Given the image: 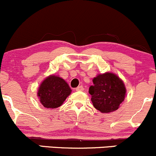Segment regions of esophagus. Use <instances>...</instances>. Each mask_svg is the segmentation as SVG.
<instances>
[{
    "label": "esophagus",
    "instance_id": "obj_1",
    "mask_svg": "<svg viewBox=\"0 0 156 156\" xmlns=\"http://www.w3.org/2000/svg\"><path fill=\"white\" fill-rule=\"evenodd\" d=\"M83 90H84V88H83V85H80V86H78L77 88H76V91H83Z\"/></svg>",
    "mask_w": 156,
    "mask_h": 156
}]
</instances>
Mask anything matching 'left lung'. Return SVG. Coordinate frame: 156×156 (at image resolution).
<instances>
[{
    "instance_id": "8db88e82",
    "label": "left lung",
    "mask_w": 156,
    "mask_h": 156,
    "mask_svg": "<svg viewBox=\"0 0 156 156\" xmlns=\"http://www.w3.org/2000/svg\"><path fill=\"white\" fill-rule=\"evenodd\" d=\"M89 88L94 107L102 113H111L118 109L124 100L126 89L123 81L111 72L98 74L92 80Z\"/></svg>"
}]
</instances>
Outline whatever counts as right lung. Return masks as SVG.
<instances>
[{"instance_id": "right-lung-1", "label": "right lung", "mask_w": 156, "mask_h": 156, "mask_svg": "<svg viewBox=\"0 0 156 156\" xmlns=\"http://www.w3.org/2000/svg\"><path fill=\"white\" fill-rule=\"evenodd\" d=\"M71 93V88L64 79L50 75L40 84L37 96L45 108H56L62 105Z\"/></svg>"}]
</instances>
